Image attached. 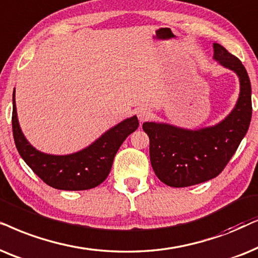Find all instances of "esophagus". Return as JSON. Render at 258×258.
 <instances>
[{"label": "esophagus", "mask_w": 258, "mask_h": 258, "mask_svg": "<svg viewBox=\"0 0 258 258\" xmlns=\"http://www.w3.org/2000/svg\"><path fill=\"white\" fill-rule=\"evenodd\" d=\"M137 115H138L139 121L144 122V121H146V120H149L151 116H152V112H151L150 109H147V108H140L138 113H137Z\"/></svg>", "instance_id": "esophagus-1"}]
</instances>
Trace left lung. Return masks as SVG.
<instances>
[{"label":"left lung","mask_w":258,"mask_h":258,"mask_svg":"<svg viewBox=\"0 0 258 258\" xmlns=\"http://www.w3.org/2000/svg\"><path fill=\"white\" fill-rule=\"evenodd\" d=\"M214 59L235 72L241 92L232 112L217 125L185 130L169 123L144 122L150 138V159L156 176L172 187H186L217 177L238 149L251 121V85L241 60L219 43Z\"/></svg>","instance_id":"left-lung-1"}]
</instances>
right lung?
Segmentation results:
<instances>
[{
  "instance_id": "right-lung-1",
  "label": "right lung",
  "mask_w": 258,
  "mask_h": 258,
  "mask_svg": "<svg viewBox=\"0 0 258 258\" xmlns=\"http://www.w3.org/2000/svg\"><path fill=\"white\" fill-rule=\"evenodd\" d=\"M13 136L20 156L44 183L57 190H88L100 185L112 169L113 159L127 137L139 126L137 116L123 120L77 153L53 156L40 152L27 142L20 128L13 94Z\"/></svg>"
}]
</instances>
